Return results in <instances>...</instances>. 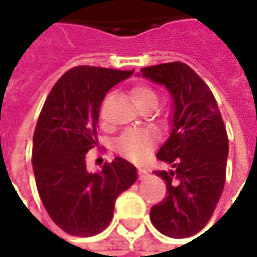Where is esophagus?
<instances>
[{
  "instance_id": "1",
  "label": "esophagus",
  "mask_w": 257,
  "mask_h": 257,
  "mask_svg": "<svg viewBox=\"0 0 257 257\" xmlns=\"http://www.w3.org/2000/svg\"><path fill=\"white\" fill-rule=\"evenodd\" d=\"M137 172H139V177H140V179H146V177L149 176V172H147L146 169H143V167H139Z\"/></svg>"
}]
</instances>
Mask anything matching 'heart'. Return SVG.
<instances>
[{
	"label": "heart",
	"mask_w": 257,
	"mask_h": 257,
	"mask_svg": "<svg viewBox=\"0 0 257 257\" xmlns=\"http://www.w3.org/2000/svg\"><path fill=\"white\" fill-rule=\"evenodd\" d=\"M132 97L137 107L144 104H157L159 95L149 85H137L132 90ZM154 134L149 130H128L117 140L115 149L123 157L132 162H143L154 146Z\"/></svg>",
	"instance_id": "1"
}]
</instances>
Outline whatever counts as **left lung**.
<instances>
[{"instance_id": "1", "label": "left lung", "mask_w": 257, "mask_h": 257, "mask_svg": "<svg viewBox=\"0 0 257 257\" xmlns=\"http://www.w3.org/2000/svg\"><path fill=\"white\" fill-rule=\"evenodd\" d=\"M144 78L164 85L173 100L172 132L157 152L170 166L157 170L167 186L163 202L150 210L154 227L169 237H189L210 220L226 180L229 142L210 88L180 61L140 70Z\"/></svg>"}]
</instances>
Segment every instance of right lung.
Instances as JSON below:
<instances>
[{
	"mask_svg": "<svg viewBox=\"0 0 257 257\" xmlns=\"http://www.w3.org/2000/svg\"><path fill=\"white\" fill-rule=\"evenodd\" d=\"M132 71L78 65L51 88L35 125L33 170L51 220L73 236H94L113 219L118 194L137 180V169L121 157L87 172L85 154L97 144V123L105 93Z\"/></svg>",
	"mask_w": 257,
	"mask_h": 257,
	"instance_id": "1",
	"label": "right lung"
}]
</instances>
